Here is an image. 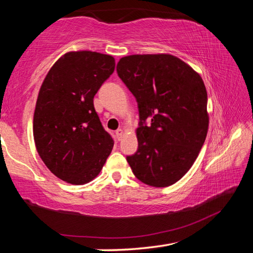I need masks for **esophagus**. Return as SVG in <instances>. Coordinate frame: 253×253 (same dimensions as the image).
Masks as SVG:
<instances>
[{"label":"esophagus","instance_id":"1","mask_svg":"<svg viewBox=\"0 0 253 253\" xmlns=\"http://www.w3.org/2000/svg\"><path fill=\"white\" fill-rule=\"evenodd\" d=\"M116 136H117V138H118V140H121L122 139V137H123V135H124V130L122 129V128H119V129H117L116 131Z\"/></svg>","mask_w":253,"mask_h":253}]
</instances>
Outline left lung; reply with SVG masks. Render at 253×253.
<instances>
[{
	"label": "left lung",
	"mask_w": 253,
	"mask_h": 253,
	"mask_svg": "<svg viewBox=\"0 0 253 253\" xmlns=\"http://www.w3.org/2000/svg\"><path fill=\"white\" fill-rule=\"evenodd\" d=\"M117 74L138 107V148L126 160L147 185L176 183L193 165L208 134V93L202 78L170 54H135Z\"/></svg>",
	"instance_id": "obj_1"
}]
</instances>
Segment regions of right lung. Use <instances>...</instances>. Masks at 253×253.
Returning <instances> with one entry per match:
<instances>
[{
  "mask_svg": "<svg viewBox=\"0 0 253 253\" xmlns=\"http://www.w3.org/2000/svg\"><path fill=\"white\" fill-rule=\"evenodd\" d=\"M115 59L91 51L66 53L46 75L33 117L37 151L62 181L95 178L114 147L93 107V97L113 75Z\"/></svg>",
  "mask_w": 253,
  "mask_h": 253,
  "instance_id": "1",
  "label": "right lung"
}]
</instances>
